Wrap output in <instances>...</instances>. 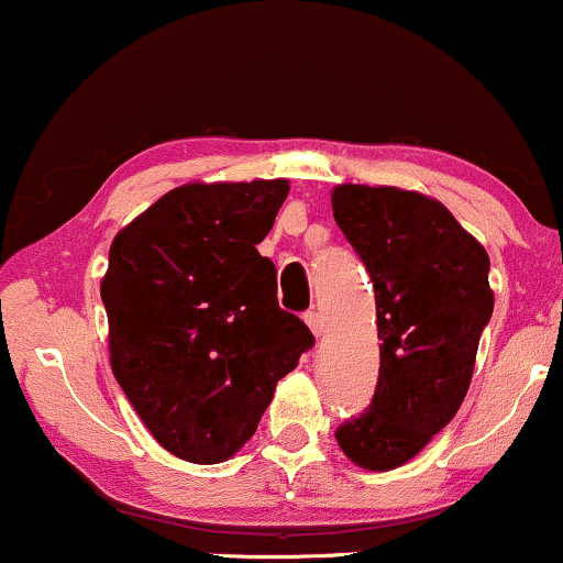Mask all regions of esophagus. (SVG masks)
Wrapping results in <instances>:
<instances>
[{"mask_svg":"<svg viewBox=\"0 0 563 563\" xmlns=\"http://www.w3.org/2000/svg\"><path fill=\"white\" fill-rule=\"evenodd\" d=\"M303 322L309 325V331H312L314 335H322V314L318 312V309H309V312H303Z\"/></svg>","mask_w":563,"mask_h":563,"instance_id":"obj_1","label":"esophagus"}]
</instances>
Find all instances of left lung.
<instances>
[{
	"label": "left lung",
	"instance_id": "obj_1",
	"mask_svg": "<svg viewBox=\"0 0 563 563\" xmlns=\"http://www.w3.org/2000/svg\"><path fill=\"white\" fill-rule=\"evenodd\" d=\"M333 217L376 290L378 384L335 429L349 461L389 471L455 418L493 318L489 256L439 200L399 187L339 185Z\"/></svg>",
	"mask_w": 563,
	"mask_h": 563
}]
</instances>
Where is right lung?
I'll return each instance as SVG.
<instances>
[{"label": "right lung", "mask_w": 563, "mask_h": 563, "mask_svg": "<svg viewBox=\"0 0 563 563\" xmlns=\"http://www.w3.org/2000/svg\"><path fill=\"white\" fill-rule=\"evenodd\" d=\"M286 179L183 185L115 235L100 296L111 367L172 455L222 463L254 437L314 335L277 303L256 251Z\"/></svg>", "instance_id": "1"}]
</instances>
